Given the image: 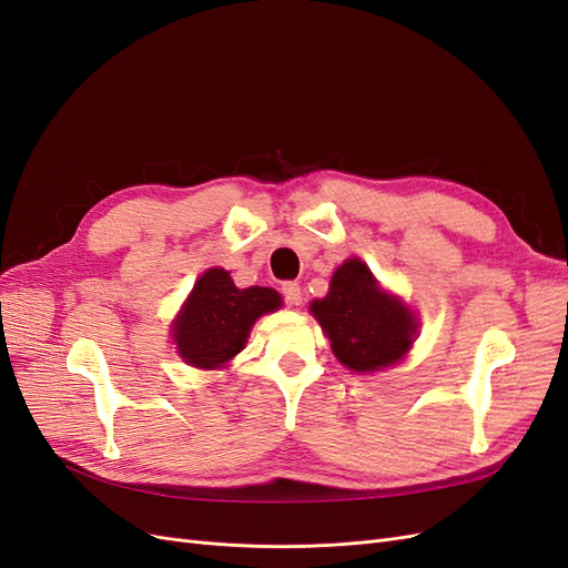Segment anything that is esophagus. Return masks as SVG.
<instances>
[{
    "label": "esophagus",
    "instance_id": "34e87169",
    "mask_svg": "<svg viewBox=\"0 0 568 568\" xmlns=\"http://www.w3.org/2000/svg\"><path fill=\"white\" fill-rule=\"evenodd\" d=\"M282 296L286 301V305H301V286L296 282H284L282 284Z\"/></svg>",
    "mask_w": 568,
    "mask_h": 568
}]
</instances>
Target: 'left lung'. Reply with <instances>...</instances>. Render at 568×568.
Instances as JSON below:
<instances>
[{
  "label": "left lung",
  "mask_w": 568,
  "mask_h": 568,
  "mask_svg": "<svg viewBox=\"0 0 568 568\" xmlns=\"http://www.w3.org/2000/svg\"><path fill=\"white\" fill-rule=\"evenodd\" d=\"M311 313L332 341V351L353 372L388 367L407 353L417 322L407 307L376 286L369 267L353 257L332 277L329 294Z\"/></svg>",
  "instance_id": "8db88e82"
}]
</instances>
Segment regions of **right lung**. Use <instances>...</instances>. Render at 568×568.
I'll list each match as a JSON object with an SVG mask.
<instances>
[{
  "label": "right lung",
  "instance_id": "obj_1",
  "mask_svg": "<svg viewBox=\"0 0 568 568\" xmlns=\"http://www.w3.org/2000/svg\"><path fill=\"white\" fill-rule=\"evenodd\" d=\"M280 305L282 298L274 288H236L230 272L213 267L194 284L173 324L178 353L192 367L225 365L246 346L253 322Z\"/></svg>",
  "mask_w": 568,
  "mask_h": 568
}]
</instances>
